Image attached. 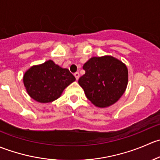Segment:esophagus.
<instances>
[{
	"label": "esophagus",
	"mask_w": 160,
	"mask_h": 160,
	"mask_svg": "<svg viewBox=\"0 0 160 160\" xmlns=\"http://www.w3.org/2000/svg\"><path fill=\"white\" fill-rule=\"evenodd\" d=\"M74 76H75V77H76V80H77L79 79V77H80V73H79L78 72H77L74 73Z\"/></svg>",
	"instance_id": "obj_1"
}]
</instances>
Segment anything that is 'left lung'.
I'll return each instance as SVG.
<instances>
[{
  "label": "left lung",
  "instance_id": "left-lung-1",
  "mask_svg": "<svg viewBox=\"0 0 160 160\" xmlns=\"http://www.w3.org/2000/svg\"><path fill=\"white\" fill-rule=\"evenodd\" d=\"M85 74L78 80L87 98L94 105L105 108L118 101L128 84V69L110 56L93 57L83 65Z\"/></svg>",
  "mask_w": 160,
  "mask_h": 160
}]
</instances>
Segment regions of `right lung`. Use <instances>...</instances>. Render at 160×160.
I'll return each mask as SVG.
<instances>
[{"label":"right lung","instance_id":"1","mask_svg":"<svg viewBox=\"0 0 160 160\" xmlns=\"http://www.w3.org/2000/svg\"><path fill=\"white\" fill-rule=\"evenodd\" d=\"M75 80L68 69L62 68L52 60L31 67L23 77L29 96L40 103L52 102L59 98Z\"/></svg>","mask_w":160,"mask_h":160}]
</instances>
